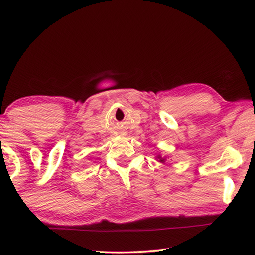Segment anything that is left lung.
Returning a JSON list of instances; mask_svg holds the SVG:
<instances>
[{"instance_id":"1","label":"left lung","mask_w":255,"mask_h":255,"mask_svg":"<svg viewBox=\"0 0 255 255\" xmlns=\"http://www.w3.org/2000/svg\"><path fill=\"white\" fill-rule=\"evenodd\" d=\"M158 158H161V157H159V156H158ZM163 161H164V159H163V158H161V159H159V162H163Z\"/></svg>"}]
</instances>
